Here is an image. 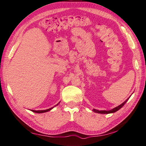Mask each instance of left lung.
<instances>
[{
	"mask_svg": "<svg viewBox=\"0 0 146 146\" xmlns=\"http://www.w3.org/2000/svg\"><path fill=\"white\" fill-rule=\"evenodd\" d=\"M130 98V97L128 99H127L125 101H124V102L123 103H121V105L116 106V107H115L114 108H112V110H96V109H94L92 110V111H94V112H96V113H99V114H110V113H114V112H117V110H119L120 108H121L122 107H123V105H125L127 103V101L129 100V99Z\"/></svg>",
	"mask_w": 146,
	"mask_h": 146,
	"instance_id": "1",
	"label": "left lung"
}]
</instances>
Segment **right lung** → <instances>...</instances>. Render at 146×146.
<instances>
[{
	"mask_svg": "<svg viewBox=\"0 0 146 146\" xmlns=\"http://www.w3.org/2000/svg\"><path fill=\"white\" fill-rule=\"evenodd\" d=\"M59 103H60V102H59ZM59 103L56 104V105H55L54 106H57V105H58V104H59ZM53 108H54V107L50 108H48V109H47V110H32L31 111H32V112H35V113H44V112H48V111H50V110H52Z\"/></svg>",
	"mask_w": 146,
	"mask_h": 146,
	"instance_id": "obj_1",
	"label": "right lung"
}]
</instances>
